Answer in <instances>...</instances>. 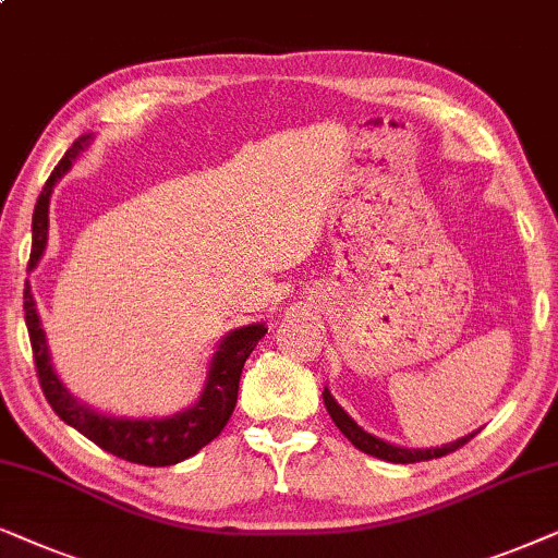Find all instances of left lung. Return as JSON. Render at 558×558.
<instances>
[{
    "instance_id": "obj_1",
    "label": "left lung",
    "mask_w": 558,
    "mask_h": 558,
    "mask_svg": "<svg viewBox=\"0 0 558 558\" xmlns=\"http://www.w3.org/2000/svg\"><path fill=\"white\" fill-rule=\"evenodd\" d=\"M324 405H326V411H329L331 421L337 423V428L347 436L349 441L354 444L356 449L365 451V454H369V457L385 459V462H392V464H413V462H428V459L447 457V454H451V451L462 449L464 444L470 441L474 434H477V430H474V434H470V436H462V439L444 444V447H436V449H405V447H396V444L377 439V436L367 434L362 426H356V423L352 421V415H347L344 408H341L337 400L331 398L329 388H324Z\"/></svg>"
}]
</instances>
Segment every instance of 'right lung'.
Returning <instances> with one entry per match:
<instances>
[{
    "mask_svg": "<svg viewBox=\"0 0 558 558\" xmlns=\"http://www.w3.org/2000/svg\"><path fill=\"white\" fill-rule=\"evenodd\" d=\"M88 143H92V135L78 137L69 147V153L63 155V160L58 162L53 173H50L46 189L40 191V198H37L33 214V252H29V267L37 265V259L43 257V250L48 244V206L53 185L71 168V162L78 158L81 150L88 147ZM25 324L29 344H33L35 369L43 396H46L50 408L61 415V421L76 428L78 434H84L96 447L109 451V454L145 466L178 464L217 439L236 405V390H240V375L244 362H247L252 349L257 347V341L267 333L265 324H250L242 326V329L229 331L219 341L217 352L211 356L209 375H206L202 396H198V400L191 408H185V411L175 415H168V418H128V415H109L94 411V408L84 405L65 390L61 377L56 375L53 365H50L46 331L40 326V316H37L35 299L29 293L27 283Z\"/></svg>",
    "mask_w": 558,
    "mask_h": 558,
    "instance_id": "1",
    "label": "right lung"
}]
</instances>
